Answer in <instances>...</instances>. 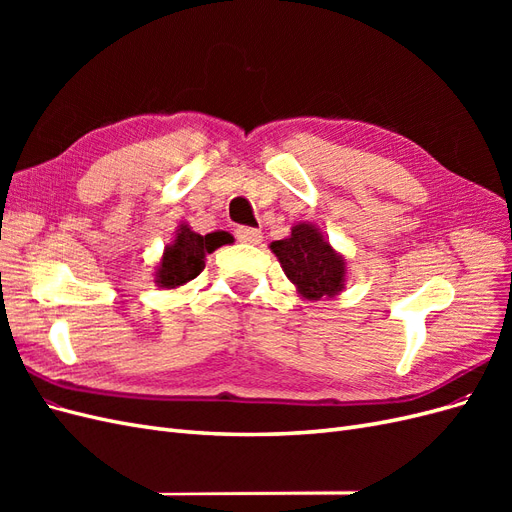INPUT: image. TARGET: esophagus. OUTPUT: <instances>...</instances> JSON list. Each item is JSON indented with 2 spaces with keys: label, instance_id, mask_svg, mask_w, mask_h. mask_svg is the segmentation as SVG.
<instances>
[{
  "label": "esophagus",
  "instance_id": "34e87169",
  "mask_svg": "<svg viewBox=\"0 0 512 512\" xmlns=\"http://www.w3.org/2000/svg\"><path fill=\"white\" fill-rule=\"evenodd\" d=\"M235 235L241 243H250V245H256L262 241V232L258 228H250V226H239L235 230Z\"/></svg>",
  "mask_w": 512,
  "mask_h": 512
}]
</instances>
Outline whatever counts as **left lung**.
Instances as JSON below:
<instances>
[{
  "instance_id": "obj_1",
  "label": "left lung",
  "mask_w": 512,
  "mask_h": 512,
  "mask_svg": "<svg viewBox=\"0 0 512 512\" xmlns=\"http://www.w3.org/2000/svg\"><path fill=\"white\" fill-rule=\"evenodd\" d=\"M271 252L280 260L288 280L307 301L333 299L346 288V258L312 222H299L286 239L273 241Z\"/></svg>"
}]
</instances>
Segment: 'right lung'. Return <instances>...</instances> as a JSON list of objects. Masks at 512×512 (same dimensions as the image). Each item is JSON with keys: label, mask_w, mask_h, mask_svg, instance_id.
<instances>
[{"label": "right lung", "mask_w": 512, "mask_h": 512, "mask_svg": "<svg viewBox=\"0 0 512 512\" xmlns=\"http://www.w3.org/2000/svg\"><path fill=\"white\" fill-rule=\"evenodd\" d=\"M226 243H232V235L226 230L198 235L190 224H179L175 239L164 247V254L156 267V284L166 290L188 284L205 269L207 254H213Z\"/></svg>", "instance_id": "1"}]
</instances>
